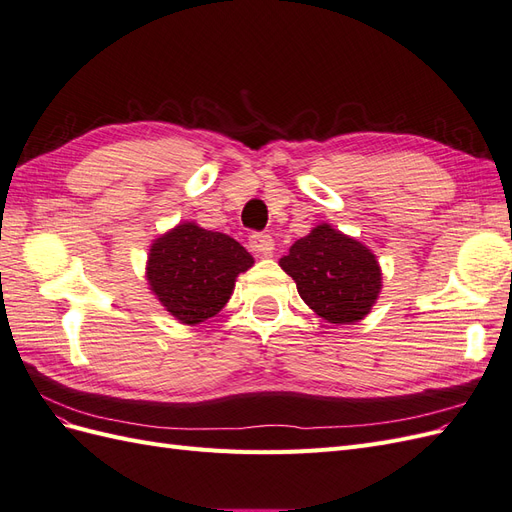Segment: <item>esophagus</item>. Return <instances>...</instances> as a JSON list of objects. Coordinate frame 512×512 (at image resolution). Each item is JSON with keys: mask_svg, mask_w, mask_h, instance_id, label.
Instances as JSON below:
<instances>
[{"mask_svg": "<svg viewBox=\"0 0 512 512\" xmlns=\"http://www.w3.org/2000/svg\"><path fill=\"white\" fill-rule=\"evenodd\" d=\"M273 237L267 232H252L250 235V247L256 256H271L273 254Z\"/></svg>", "mask_w": 512, "mask_h": 512, "instance_id": "esophagus-1", "label": "esophagus"}]
</instances>
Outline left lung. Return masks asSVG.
<instances>
[{
    "instance_id": "left-lung-1",
    "label": "left lung",
    "mask_w": 512,
    "mask_h": 512,
    "mask_svg": "<svg viewBox=\"0 0 512 512\" xmlns=\"http://www.w3.org/2000/svg\"><path fill=\"white\" fill-rule=\"evenodd\" d=\"M280 267L297 282L301 299L333 324L363 320L382 286L376 256L329 224L294 243Z\"/></svg>"
}]
</instances>
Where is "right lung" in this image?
<instances>
[{
	"mask_svg": "<svg viewBox=\"0 0 512 512\" xmlns=\"http://www.w3.org/2000/svg\"><path fill=\"white\" fill-rule=\"evenodd\" d=\"M252 265L250 252L232 237L185 222L151 245L147 280L166 312L200 324L228 303L237 275Z\"/></svg>",
	"mask_w": 512,
	"mask_h": 512,
	"instance_id": "right-lung-1",
	"label": "right lung"
}]
</instances>
